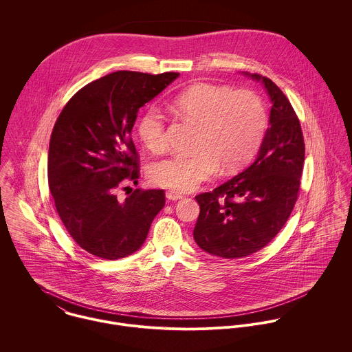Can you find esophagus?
<instances>
[{
  "label": "esophagus",
  "mask_w": 352,
  "mask_h": 352,
  "mask_svg": "<svg viewBox=\"0 0 352 352\" xmlns=\"http://www.w3.org/2000/svg\"><path fill=\"white\" fill-rule=\"evenodd\" d=\"M165 197H166L168 201H179V199L183 198L180 194H177V192H175V191H166V192H165Z\"/></svg>",
  "instance_id": "34e87169"
}]
</instances>
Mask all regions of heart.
Returning <instances> with one entry per match:
<instances>
[{
    "label": "heart",
    "instance_id": "1",
    "mask_svg": "<svg viewBox=\"0 0 352 352\" xmlns=\"http://www.w3.org/2000/svg\"><path fill=\"white\" fill-rule=\"evenodd\" d=\"M186 120L198 124L194 155H170L151 164V183L176 192H188L211 180L222 165L229 172L244 165L263 141L267 109L252 91L199 82L170 100ZM137 133L146 149L160 153L166 146V120L157 105L140 115Z\"/></svg>",
    "mask_w": 352,
    "mask_h": 352
}]
</instances>
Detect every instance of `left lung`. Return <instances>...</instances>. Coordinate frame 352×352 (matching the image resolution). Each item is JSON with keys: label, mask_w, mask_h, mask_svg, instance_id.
I'll return each instance as SVG.
<instances>
[{"label": "left lung", "mask_w": 352, "mask_h": 352, "mask_svg": "<svg viewBox=\"0 0 352 352\" xmlns=\"http://www.w3.org/2000/svg\"><path fill=\"white\" fill-rule=\"evenodd\" d=\"M243 74L261 82L270 96V127L248 168L195 197L201 212L194 240L223 258L250 256L279 233L298 198L305 161L301 123L290 101L270 78Z\"/></svg>", "instance_id": "left-lung-1"}]
</instances>
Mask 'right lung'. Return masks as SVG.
<instances>
[{"label":"right lung","mask_w":352,"mask_h":352,"mask_svg":"<svg viewBox=\"0 0 352 352\" xmlns=\"http://www.w3.org/2000/svg\"><path fill=\"white\" fill-rule=\"evenodd\" d=\"M179 73L120 70L81 88L59 113L49 149V187L73 240L91 254L116 260L138 251L164 190H116L138 183V153L131 140L137 113ZM129 188V187H126Z\"/></svg>","instance_id":"add662e5"}]
</instances>
